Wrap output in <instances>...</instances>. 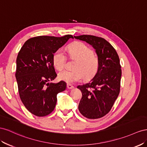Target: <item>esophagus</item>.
I'll list each match as a JSON object with an SVG mask.
<instances>
[{
    "instance_id": "34e87169",
    "label": "esophagus",
    "mask_w": 147,
    "mask_h": 147,
    "mask_svg": "<svg viewBox=\"0 0 147 147\" xmlns=\"http://www.w3.org/2000/svg\"><path fill=\"white\" fill-rule=\"evenodd\" d=\"M67 88H68V89H74V86L69 84H67Z\"/></svg>"
}]
</instances>
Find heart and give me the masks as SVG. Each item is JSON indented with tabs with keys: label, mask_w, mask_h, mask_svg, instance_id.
<instances>
[{
	"label": "heart",
	"mask_w": 147,
	"mask_h": 147,
	"mask_svg": "<svg viewBox=\"0 0 147 147\" xmlns=\"http://www.w3.org/2000/svg\"><path fill=\"white\" fill-rule=\"evenodd\" d=\"M71 58L76 60L74 70H63L58 74L60 80L68 84L80 81L84 78L89 79L97 73L99 68V59L89 46L81 42H76L67 47ZM66 55L62 49L57 50L53 55V64L55 68L61 70L65 68Z\"/></svg>",
	"instance_id": "heart-1"
}]
</instances>
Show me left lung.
Here are the masks:
<instances>
[{
  "mask_svg": "<svg viewBox=\"0 0 147 147\" xmlns=\"http://www.w3.org/2000/svg\"><path fill=\"white\" fill-rule=\"evenodd\" d=\"M74 38L93 46L99 59L97 73L91 81L78 86L82 97L79 111L89 119H98L111 110L120 92L122 71L116 50L102 37L92 35L74 36Z\"/></svg>",
  "mask_w": 147,
  "mask_h": 147,
  "instance_id": "1",
  "label": "left lung"
}]
</instances>
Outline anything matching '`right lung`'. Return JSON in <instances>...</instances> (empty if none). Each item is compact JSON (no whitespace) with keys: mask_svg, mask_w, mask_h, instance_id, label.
Segmentation results:
<instances>
[{"mask_svg":"<svg viewBox=\"0 0 147 147\" xmlns=\"http://www.w3.org/2000/svg\"><path fill=\"white\" fill-rule=\"evenodd\" d=\"M72 35L58 37L40 36L25 42L16 58L15 77L20 97L27 110L42 117L55 107L57 94L66 89L64 81L49 83L57 76L53 55Z\"/></svg>","mask_w":147,"mask_h":147,"instance_id":"1","label":"right lung"}]
</instances>
